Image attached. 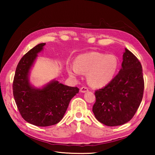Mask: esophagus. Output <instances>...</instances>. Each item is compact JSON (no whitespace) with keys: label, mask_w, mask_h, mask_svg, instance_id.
<instances>
[{"label":"esophagus","mask_w":155,"mask_h":155,"mask_svg":"<svg viewBox=\"0 0 155 155\" xmlns=\"http://www.w3.org/2000/svg\"><path fill=\"white\" fill-rule=\"evenodd\" d=\"M80 91H81V93H85V92H87V91H88V88L86 87H82L81 88Z\"/></svg>","instance_id":"obj_1"}]
</instances>
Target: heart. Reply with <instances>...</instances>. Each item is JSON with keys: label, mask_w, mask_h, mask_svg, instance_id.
Masks as SVG:
<instances>
[{"label": "heart", "mask_w": 155, "mask_h": 155, "mask_svg": "<svg viewBox=\"0 0 155 155\" xmlns=\"http://www.w3.org/2000/svg\"><path fill=\"white\" fill-rule=\"evenodd\" d=\"M118 68V60L113 54H105L97 52H90L78 55L75 65H70L68 72L73 77L81 72L87 73L90 85L95 87L107 85L113 80Z\"/></svg>", "instance_id": "1"}]
</instances>
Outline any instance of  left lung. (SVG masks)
Returning a JSON list of instances; mask_svg holds the SVG:
<instances>
[{
	"label": "left lung",
	"instance_id": "1",
	"mask_svg": "<svg viewBox=\"0 0 155 155\" xmlns=\"http://www.w3.org/2000/svg\"><path fill=\"white\" fill-rule=\"evenodd\" d=\"M121 69L105 87L96 91L92 111L98 121L109 127L132 119L143 98L144 81L141 63L125 48Z\"/></svg>",
	"mask_w": 155,
	"mask_h": 155
}]
</instances>
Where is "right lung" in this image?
<instances>
[{"label":"right lung","mask_w":155,"mask_h":155,"mask_svg":"<svg viewBox=\"0 0 155 155\" xmlns=\"http://www.w3.org/2000/svg\"><path fill=\"white\" fill-rule=\"evenodd\" d=\"M45 43L39 44L18 63L13 83V93L20 114L25 121L38 127L56 124L64 117L78 87H70L53 79L41 87L30 81L31 70Z\"/></svg>","instance_id":"1"}]
</instances>
